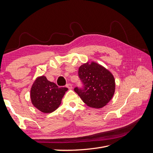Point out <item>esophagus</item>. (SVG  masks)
<instances>
[{"label":"esophagus","instance_id":"obj_1","mask_svg":"<svg viewBox=\"0 0 153 153\" xmlns=\"http://www.w3.org/2000/svg\"><path fill=\"white\" fill-rule=\"evenodd\" d=\"M66 87H68L69 89H73V85L71 84H68L66 85Z\"/></svg>","mask_w":153,"mask_h":153}]
</instances>
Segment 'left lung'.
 <instances>
[{"mask_svg":"<svg viewBox=\"0 0 153 153\" xmlns=\"http://www.w3.org/2000/svg\"><path fill=\"white\" fill-rule=\"evenodd\" d=\"M78 75L84 89L75 91L89 107L101 108L113 98L115 82L112 73L96 62H87L78 69Z\"/></svg>","mask_w":153,"mask_h":153,"instance_id":"obj_1","label":"left lung"}]
</instances>
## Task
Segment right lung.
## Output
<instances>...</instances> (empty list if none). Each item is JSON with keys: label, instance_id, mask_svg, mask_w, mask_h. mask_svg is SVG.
<instances>
[{"label": "right lung", "instance_id": "right-lung-1", "mask_svg": "<svg viewBox=\"0 0 153 153\" xmlns=\"http://www.w3.org/2000/svg\"><path fill=\"white\" fill-rule=\"evenodd\" d=\"M68 90L66 87H59L55 83L48 81L45 76H38L30 89L31 102L41 112L52 113L61 104Z\"/></svg>", "mask_w": 153, "mask_h": 153}]
</instances>
